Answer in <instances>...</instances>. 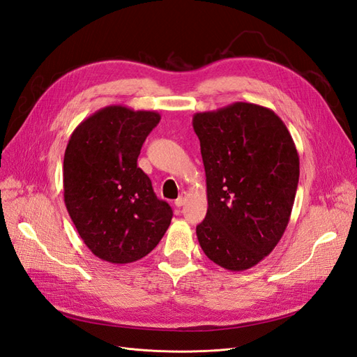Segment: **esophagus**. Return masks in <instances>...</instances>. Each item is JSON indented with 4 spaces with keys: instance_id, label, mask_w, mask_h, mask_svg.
Listing matches in <instances>:
<instances>
[{
    "instance_id": "obj_1",
    "label": "esophagus",
    "mask_w": 357,
    "mask_h": 357,
    "mask_svg": "<svg viewBox=\"0 0 357 357\" xmlns=\"http://www.w3.org/2000/svg\"><path fill=\"white\" fill-rule=\"evenodd\" d=\"M186 199H188V193L186 192H181L180 195H178V198L174 201V204H176V207H181L183 204L186 202Z\"/></svg>"
}]
</instances>
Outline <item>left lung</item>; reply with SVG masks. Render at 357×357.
I'll use <instances>...</instances> for the list:
<instances>
[{"instance_id": "8db88e82", "label": "left lung", "mask_w": 357, "mask_h": 357, "mask_svg": "<svg viewBox=\"0 0 357 357\" xmlns=\"http://www.w3.org/2000/svg\"><path fill=\"white\" fill-rule=\"evenodd\" d=\"M207 181L208 208L197 226L210 261L244 271L282 238L299 180V156L284 122L273 110L234 102L193 114Z\"/></svg>"}]
</instances>
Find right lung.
I'll use <instances>...</instances> for the list:
<instances>
[{"instance_id": "obj_1", "label": "right lung", "mask_w": 357, "mask_h": 357, "mask_svg": "<svg viewBox=\"0 0 357 357\" xmlns=\"http://www.w3.org/2000/svg\"><path fill=\"white\" fill-rule=\"evenodd\" d=\"M156 112L109 105L74 129L63 156V201L80 238L110 264L149 255L167 232L172 210L137 167L159 123Z\"/></svg>"}]
</instances>
